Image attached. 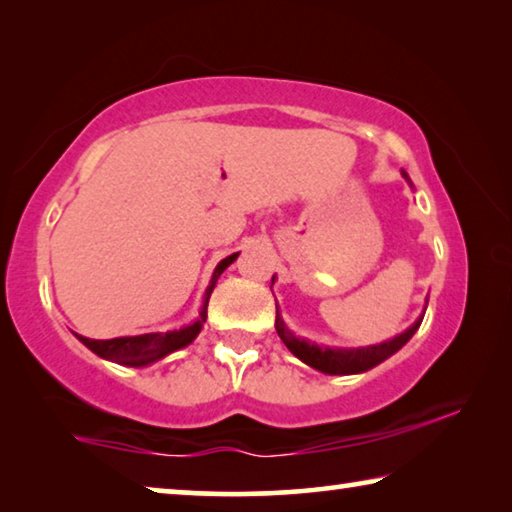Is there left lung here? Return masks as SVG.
<instances>
[{"instance_id":"obj_1","label":"left lung","mask_w":512,"mask_h":512,"mask_svg":"<svg viewBox=\"0 0 512 512\" xmlns=\"http://www.w3.org/2000/svg\"><path fill=\"white\" fill-rule=\"evenodd\" d=\"M402 176L406 178V183L413 187L409 173L402 171ZM273 280H275V275H273ZM424 309H427V305H424ZM422 318H424V314L415 320L409 329H404L402 334L393 336V339L377 343V345H366V348H327V345H318V343H311L307 339H298V336L293 334L287 327V323L282 320L280 309H277V316H275V329H277V336H280L282 343L291 350V354H296V357L302 363H307V366L325 372V375H359V372H366L370 368L379 366L381 361H386L388 357H393L397 350H402L404 345L411 341V336L418 332Z\"/></svg>"}]
</instances>
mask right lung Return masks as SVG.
I'll list each match as a JSON object with an SVG mask.
<instances>
[{"instance_id": "obj_1", "label": "right lung", "mask_w": 512, "mask_h": 512, "mask_svg": "<svg viewBox=\"0 0 512 512\" xmlns=\"http://www.w3.org/2000/svg\"><path fill=\"white\" fill-rule=\"evenodd\" d=\"M239 253L228 255L216 264L212 280L207 284L205 296H203V305L201 311H198V318L194 323H189L180 329H171V332H149V334H137V336H117V339H108V341H97V339H88V336L74 334L85 348H90L94 354H99L101 359H108L112 363H119V366H131V368H142L149 366V363H155L167 357V354L176 352L180 348H187L198 334H201L203 323L207 318V302H210L212 291L216 287V280H219L221 273L228 268Z\"/></svg>"}]
</instances>
